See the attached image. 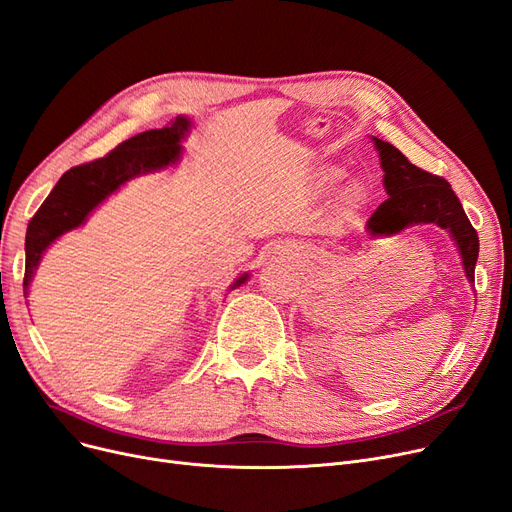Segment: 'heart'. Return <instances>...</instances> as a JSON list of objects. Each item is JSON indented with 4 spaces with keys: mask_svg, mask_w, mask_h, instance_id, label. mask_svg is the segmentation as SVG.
I'll list each match as a JSON object with an SVG mask.
<instances>
[{
    "mask_svg": "<svg viewBox=\"0 0 512 512\" xmlns=\"http://www.w3.org/2000/svg\"><path fill=\"white\" fill-rule=\"evenodd\" d=\"M324 173H326V177H335L339 171H337L335 167H332V169H326ZM341 201H343V205H345V207H349V209L358 207V205L364 201V188H362L360 184H351V186L343 192V198H341Z\"/></svg>",
    "mask_w": 512,
    "mask_h": 512,
    "instance_id": "obj_1",
    "label": "heart"
}]
</instances>
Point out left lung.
I'll return each mask as SVG.
<instances>
[{
  "mask_svg": "<svg viewBox=\"0 0 512 512\" xmlns=\"http://www.w3.org/2000/svg\"><path fill=\"white\" fill-rule=\"evenodd\" d=\"M372 142L381 157L389 198L368 219V232L372 236H391L418 224H435L448 230L458 247L464 274L473 284L479 238L452 186L443 177L412 165L393 144L379 138H372Z\"/></svg>",
  "mask_w": 512,
  "mask_h": 512,
  "instance_id": "left-lung-1",
  "label": "left lung"
}]
</instances>
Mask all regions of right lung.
I'll return each mask as SVG.
<instances>
[{"instance_id": "obj_1", "label": "right lung", "mask_w": 512, "mask_h": 512, "mask_svg": "<svg viewBox=\"0 0 512 512\" xmlns=\"http://www.w3.org/2000/svg\"><path fill=\"white\" fill-rule=\"evenodd\" d=\"M190 127V119L180 115L163 129H150L121 142L98 161L66 171L29 221L25 240V282H22L25 291L43 253L56 238L83 226L100 203L133 177L161 171L180 161L182 140L188 136ZM247 280L249 274H242L230 286V291Z\"/></svg>"}]
</instances>
